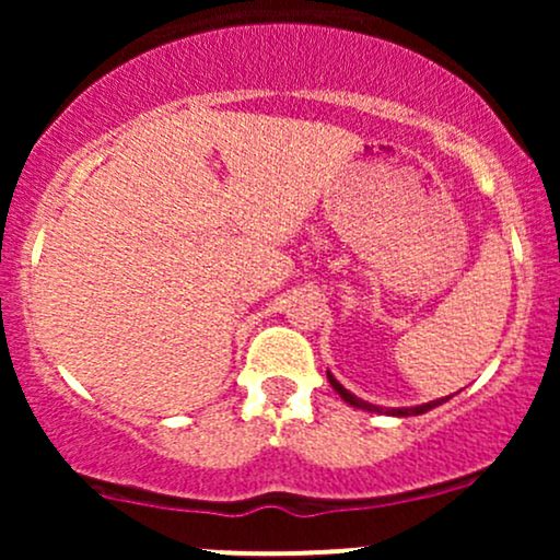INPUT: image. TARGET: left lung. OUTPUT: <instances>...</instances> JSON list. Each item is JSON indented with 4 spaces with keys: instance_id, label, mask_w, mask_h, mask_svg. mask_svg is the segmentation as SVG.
I'll list each match as a JSON object with an SVG mask.
<instances>
[{
    "instance_id": "obj_1",
    "label": "left lung",
    "mask_w": 560,
    "mask_h": 560,
    "mask_svg": "<svg viewBox=\"0 0 560 560\" xmlns=\"http://www.w3.org/2000/svg\"><path fill=\"white\" fill-rule=\"evenodd\" d=\"M326 376H329V384H331L334 389H337V395L342 397L345 402H350L352 408H363V410H371V413H382V410H384V408H378V405H371V402H365V400H361V397H355V395H352V392H347V389L342 387V384H339L337 378H334V376L329 374V371H326ZM445 400H447V397H442V400H432V402L416 405V408H389L387 413H389V416H400V419H402V416H421V413H427V410L436 408V405H442V402H445Z\"/></svg>"
}]
</instances>
